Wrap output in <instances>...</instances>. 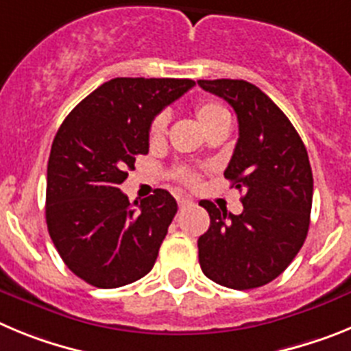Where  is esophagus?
I'll use <instances>...</instances> for the list:
<instances>
[{
  "mask_svg": "<svg viewBox=\"0 0 351 351\" xmlns=\"http://www.w3.org/2000/svg\"><path fill=\"white\" fill-rule=\"evenodd\" d=\"M178 204H179V209H186V207L193 206V200H190V198H179Z\"/></svg>",
  "mask_w": 351,
  "mask_h": 351,
  "instance_id": "obj_1",
  "label": "esophagus"
}]
</instances>
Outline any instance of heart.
<instances>
[{
	"instance_id": "heart-1",
	"label": "heart",
	"mask_w": 351,
	"mask_h": 351,
	"mask_svg": "<svg viewBox=\"0 0 351 351\" xmlns=\"http://www.w3.org/2000/svg\"><path fill=\"white\" fill-rule=\"evenodd\" d=\"M193 112L197 121L200 123L204 130L207 133H210L213 130L219 128L223 125H230V114L223 107L221 104L214 100H200L197 105L193 107ZM167 128H169V117L167 114H158L153 121H151V125H149V141L151 144H160L167 135ZM182 182L186 184H191L195 181V176L190 173L188 170H178L176 173Z\"/></svg>"
}]
</instances>
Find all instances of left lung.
Segmentation results:
<instances>
[{"mask_svg":"<svg viewBox=\"0 0 351 351\" xmlns=\"http://www.w3.org/2000/svg\"><path fill=\"white\" fill-rule=\"evenodd\" d=\"M232 105L239 141L225 178L244 190L241 214L209 200V230L198 237V262L214 283L251 290L276 280L295 258L309 228L313 172L308 151L287 116L255 84L198 80Z\"/></svg>","mask_w":351,"mask_h":351,"instance_id":"8db88e82","label":"left lung"}]
</instances>
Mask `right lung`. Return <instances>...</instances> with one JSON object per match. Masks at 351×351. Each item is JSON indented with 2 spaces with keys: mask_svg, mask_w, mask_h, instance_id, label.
<instances>
[{
  "mask_svg": "<svg viewBox=\"0 0 351 351\" xmlns=\"http://www.w3.org/2000/svg\"><path fill=\"white\" fill-rule=\"evenodd\" d=\"M195 86L190 79L117 77L101 84L66 116L47 165L45 219L56 250L75 276L117 288L153 269L178 202L167 190L130 204L119 190L149 125Z\"/></svg>",
  "mask_w": 351,
  "mask_h": 351,
  "instance_id": "1",
  "label": "right lung"
}]
</instances>
